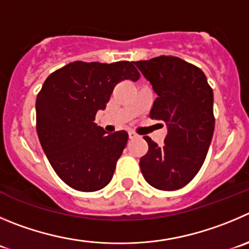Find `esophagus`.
Segmentation results:
<instances>
[{
	"mask_svg": "<svg viewBox=\"0 0 249 249\" xmlns=\"http://www.w3.org/2000/svg\"><path fill=\"white\" fill-rule=\"evenodd\" d=\"M128 137H129V139H134V138H137L138 136H137V134L134 133L133 131H129L128 132Z\"/></svg>",
	"mask_w": 249,
	"mask_h": 249,
	"instance_id": "1",
	"label": "esophagus"
}]
</instances>
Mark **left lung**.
Listing matches in <instances>:
<instances>
[{"instance_id": "1", "label": "left lung", "mask_w": 249, "mask_h": 249, "mask_svg": "<svg viewBox=\"0 0 249 249\" xmlns=\"http://www.w3.org/2000/svg\"><path fill=\"white\" fill-rule=\"evenodd\" d=\"M136 66L158 95L150 117L166 124L165 145L144 137L149 150L139 166L150 186L175 191L186 186L202 167L212 143L214 95L200 68L174 56L137 61Z\"/></svg>"}]
</instances>
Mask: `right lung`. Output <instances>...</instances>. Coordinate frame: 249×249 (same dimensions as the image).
Wrapping results in <instances>:
<instances>
[{"label": "right lung", "mask_w": 249, "mask_h": 249, "mask_svg": "<svg viewBox=\"0 0 249 249\" xmlns=\"http://www.w3.org/2000/svg\"><path fill=\"white\" fill-rule=\"evenodd\" d=\"M138 78L128 61H75L44 82L35 105L37 136L52 169L73 189L95 192L112 179L128 133H107L94 122L95 115L118 83Z\"/></svg>", "instance_id": "obj_1"}]
</instances>
